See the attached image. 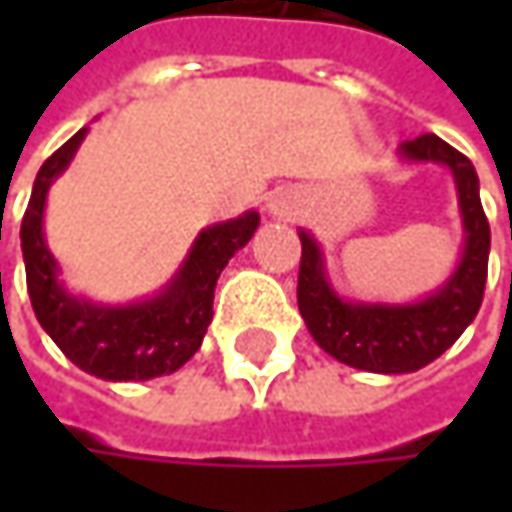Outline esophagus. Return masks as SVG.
Returning a JSON list of instances; mask_svg holds the SVG:
<instances>
[{
    "instance_id": "34e87169",
    "label": "esophagus",
    "mask_w": 512,
    "mask_h": 512,
    "mask_svg": "<svg viewBox=\"0 0 512 512\" xmlns=\"http://www.w3.org/2000/svg\"><path fill=\"white\" fill-rule=\"evenodd\" d=\"M270 213L273 216H293V205L287 199H273L270 202Z\"/></svg>"
}]
</instances>
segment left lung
Wrapping results in <instances>:
<instances>
[{
  "label": "left lung",
  "mask_w": 512,
  "mask_h": 512,
  "mask_svg": "<svg viewBox=\"0 0 512 512\" xmlns=\"http://www.w3.org/2000/svg\"><path fill=\"white\" fill-rule=\"evenodd\" d=\"M399 153L407 162H436L450 168L459 190L462 259L436 293L413 305L344 302L327 282L316 239L305 230L299 233L302 265L296 296L307 330L333 359L367 373H413L439 359L476 319L487 282L490 225L479 199V176L473 162L433 133L404 142Z\"/></svg>",
  "instance_id": "obj_1"
}]
</instances>
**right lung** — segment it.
<instances>
[{
    "mask_svg": "<svg viewBox=\"0 0 512 512\" xmlns=\"http://www.w3.org/2000/svg\"><path fill=\"white\" fill-rule=\"evenodd\" d=\"M88 128L70 136L36 173L22 216V256L33 313L56 347L76 367L105 382H145L179 370L199 350L213 319V290L227 259L250 242L259 213L205 227L162 293L125 307L93 305L70 296L56 279L59 267L45 245V199L56 176L68 168Z\"/></svg>",
    "mask_w": 512,
    "mask_h": 512,
    "instance_id": "right-lung-1",
    "label": "right lung"
}]
</instances>
